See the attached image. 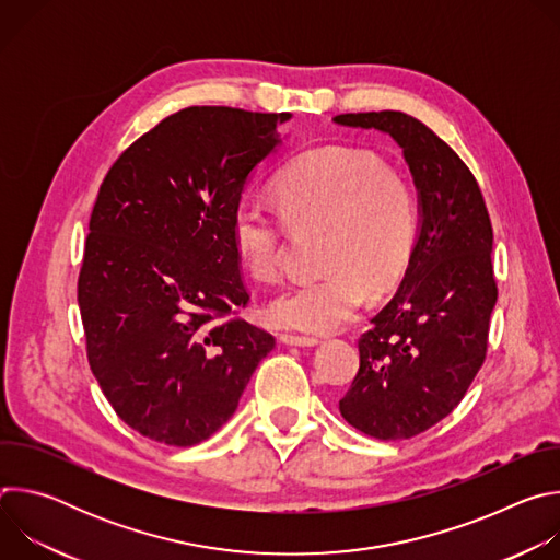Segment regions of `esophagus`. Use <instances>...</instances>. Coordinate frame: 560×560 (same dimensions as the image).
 <instances>
[{"label": "esophagus", "instance_id": "34e87169", "mask_svg": "<svg viewBox=\"0 0 560 560\" xmlns=\"http://www.w3.org/2000/svg\"><path fill=\"white\" fill-rule=\"evenodd\" d=\"M279 341L285 346H299V348H312L318 343L316 337H299V335H281Z\"/></svg>", "mask_w": 560, "mask_h": 560}]
</instances>
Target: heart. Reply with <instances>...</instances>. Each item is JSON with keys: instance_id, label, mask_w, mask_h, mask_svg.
I'll use <instances>...</instances> for the list:
<instances>
[{"instance_id": "heart-1", "label": "heart", "mask_w": 560, "mask_h": 560, "mask_svg": "<svg viewBox=\"0 0 560 560\" xmlns=\"http://www.w3.org/2000/svg\"><path fill=\"white\" fill-rule=\"evenodd\" d=\"M275 192L292 228H326L318 277L299 279L268 305L277 328L328 335L354 322L365 290H389L404 277L419 238L421 210L412 184L370 150L314 148L277 175ZM259 199L232 212V244L253 279L281 275L285 225Z\"/></svg>"}]
</instances>
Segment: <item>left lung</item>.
<instances>
[{
    "instance_id": "left-lung-1",
    "label": "left lung",
    "mask_w": 560,
    "mask_h": 560,
    "mask_svg": "<svg viewBox=\"0 0 560 560\" xmlns=\"http://www.w3.org/2000/svg\"><path fill=\"white\" fill-rule=\"evenodd\" d=\"M337 124L387 132L404 148L421 206L406 277L359 339V372L341 417L381 441L412 439L445 419L488 352L497 305L492 221L463 159L419 119L348 113Z\"/></svg>"
}]
</instances>
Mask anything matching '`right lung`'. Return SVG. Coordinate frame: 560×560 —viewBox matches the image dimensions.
<instances>
[{
    "instance_id": "1",
    "label": "right lung",
    "mask_w": 560,
    "mask_h": 560,
    "mask_svg": "<svg viewBox=\"0 0 560 560\" xmlns=\"http://www.w3.org/2000/svg\"><path fill=\"white\" fill-rule=\"evenodd\" d=\"M290 113L190 106L130 143L100 186L77 301L91 370L117 417L190 447L236 410L275 337L250 292L232 212Z\"/></svg>"
}]
</instances>
